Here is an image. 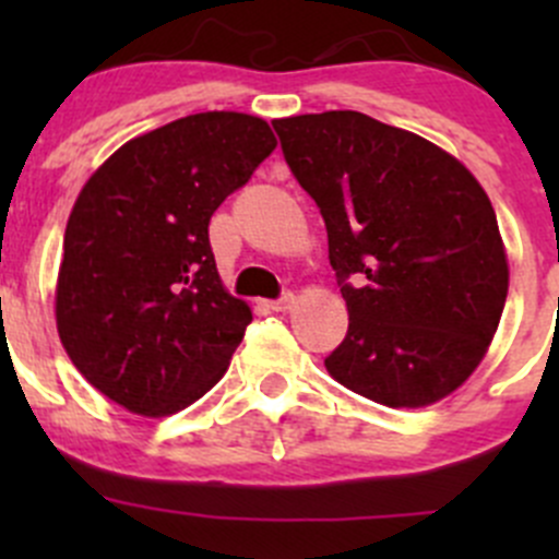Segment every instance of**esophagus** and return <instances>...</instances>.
<instances>
[{"mask_svg": "<svg viewBox=\"0 0 559 559\" xmlns=\"http://www.w3.org/2000/svg\"><path fill=\"white\" fill-rule=\"evenodd\" d=\"M267 308H270V311H292V308H295V295H292V292H286L281 300L267 302Z\"/></svg>", "mask_w": 559, "mask_h": 559, "instance_id": "34e87169", "label": "esophagus"}]
</instances>
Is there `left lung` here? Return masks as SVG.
Listing matches in <instances>:
<instances>
[{"instance_id":"obj_1","label":"left lung","mask_w":559,"mask_h":559,"mask_svg":"<svg viewBox=\"0 0 559 559\" xmlns=\"http://www.w3.org/2000/svg\"><path fill=\"white\" fill-rule=\"evenodd\" d=\"M273 127L324 216L348 308L326 373L389 408L449 397L481 365L509 295L487 191L449 151L365 112H306Z\"/></svg>"}]
</instances>
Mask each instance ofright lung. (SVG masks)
<instances>
[{
    "instance_id": "add662e5",
    "label": "right lung",
    "mask_w": 559,
    "mask_h": 559,
    "mask_svg": "<svg viewBox=\"0 0 559 559\" xmlns=\"http://www.w3.org/2000/svg\"><path fill=\"white\" fill-rule=\"evenodd\" d=\"M259 116L207 110L123 143L83 183L64 229L56 330L83 379L132 414H178L211 392L251 324L207 224L273 154Z\"/></svg>"
}]
</instances>
